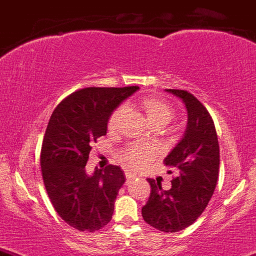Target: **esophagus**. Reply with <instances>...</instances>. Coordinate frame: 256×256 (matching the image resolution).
Returning a JSON list of instances; mask_svg holds the SVG:
<instances>
[{"instance_id": "obj_1", "label": "esophagus", "mask_w": 256, "mask_h": 256, "mask_svg": "<svg viewBox=\"0 0 256 256\" xmlns=\"http://www.w3.org/2000/svg\"><path fill=\"white\" fill-rule=\"evenodd\" d=\"M136 177H137L136 174H128V172L126 174V178H128V180H134Z\"/></svg>"}]
</instances>
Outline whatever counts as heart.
<instances>
[{"instance_id":"obj_1","label":"heart","mask_w":256,"mask_h":256,"mask_svg":"<svg viewBox=\"0 0 256 256\" xmlns=\"http://www.w3.org/2000/svg\"><path fill=\"white\" fill-rule=\"evenodd\" d=\"M139 108L145 113L148 122L156 126H164L169 124L174 117V110L169 102L157 96H144L139 102ZM125 116L124 106H119L111 113L108 122V128L110 132L118 131ZM154 157V150L148 145L134 144L124 148L120 152V158L126 166L132 168H140L150 162Z\"/></svg>"}]
</instances>
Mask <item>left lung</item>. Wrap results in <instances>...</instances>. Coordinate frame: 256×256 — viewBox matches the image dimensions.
<instances>
[{"mask_svg": "<svg viewBox=\"0 0 256 256\" xmlns=\"http://www.w3.org/2000/svg\"><path fill=\"white\" fill-rule=\"evenodd\" d=\"M166 90L183 102L188 124L182 139L164 160L176 172L172 186L163 190L160 183L148 178L151 192L142 215L158 230L176 232L192 226L208 206L218 184L220 148L214 122L200 102L186 90Z\"/></svg>", "mask_w": 256, "mask_h": 256, "instance_id": "8db88e82", "label": "left lung"}]
</instances>
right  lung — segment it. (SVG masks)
I'll use <instances>...</instances> for the list:
<instances>
[{"label":"right lung","instance_id":"right-lung-1","mask_svg":"<svg viewBox=\"0 0 256 256\" xmlns=\"http://www.w3.org/2000/svg\"><path fill=\"white\" fill-rule=\"evenodd\" d=\"M88 87L62 100L48 122L41 148V171L54 209L70 227L96 232L111 221L125 174L117 166L86 172L92 145L106 134L111 113L138 90Z\"/></svg>","mask_w":256,"mask_h":256}]
</instances>
